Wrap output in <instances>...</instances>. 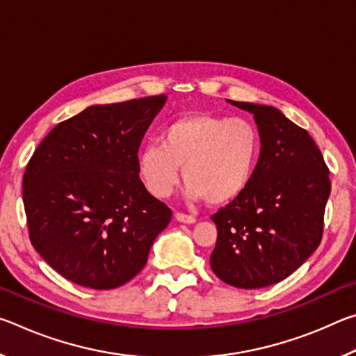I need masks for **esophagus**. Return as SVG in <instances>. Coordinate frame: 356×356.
<instances>
[{
    "mask_svg": "<svg viewBox=\"0 0 356 356\" xmlns=\"http://www.w3.org/2000/svg\"><path fill=\"white\" fill-rule=\"evenodd\" d=\"M176 220L180 221V222H188V225H193V222L196 221V218L193 215H186V213H182V212H176Z\"/></svg>",
    "mask_w": 356,
    "mask_h": 356,
    "instance_id": "esophagus-1",
    "label": "esophagus"
}]
</instances>
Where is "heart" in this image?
Masks as SVG:
<instances>
[{
	"mask_svg": "<svg viewBox=\"0 0 356 356\" xmlns=\"http://www.w3.org/2000/svg\"><path fill=\"white\" fill-rule=\"evenodd\" d=\"M261 150V134L250 120L188 114L168 124L160 143L141 149L138 172L152 195L166 196L182 166L186 197H204L210 206H221L248 188Z\"/></svg>",
	"mask_w": 356,
	"mask_h": 356,
	"instance_id": "heart-1",
	"label": "heart"
}]
</instances>
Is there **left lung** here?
Returning <instances> with one entry per match:
<instances>
[{
    "label": "left lung",
    "instance_id": "obj_1",
    "mask_svg": "<svg viewBox=\"0 0 356 356\" xmlns=\"http://www.w3.org/2000/svg\"><path fill=\"white\" fill-rule=\"evenodd\" d=\"M229 102L254 114L262 150L248 188L212 215L210 267L229 286L261 289L286 280L321 245L330 171L308 131L280 110Z\"/></svg>",
    "mask_w": 356,
    "mask_h": 356
}]
</instances>
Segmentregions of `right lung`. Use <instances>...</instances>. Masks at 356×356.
<instances>
[{
  "instance_id": "right-lung-1",
  "label": "right lung",
  "mask_w": 356,
  "mask_h": 356,
  "mask_svg": "<svg viewBox=\"0 0 356 356\" xmlns=\"http://www.w3.org/2000/svg\"><path fill=\"white\" fill-rule=\"evenodd\" d=\"M166 95L94 105L51 129L29 159V240L78 286L108 291L141 272L171 209L146 190L138 149Z\"/></svg>"
}]
</instances>
